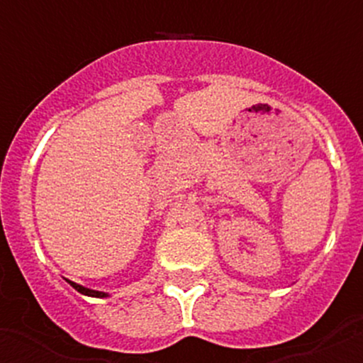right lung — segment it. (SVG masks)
Wrapping results in <instances>:
<instances>
[{"label":"right lung","mask_w":363,"mask_h":363,"mask_svg":"<svg viewBox=\"0 0 363 363\" xmlns=\"http://www.w3.org/2000/svg\"><path fill=\"white\" fill-rule=\"evenodd\" d=\"M67 281H69V284H70V285H72L74 289L78 291V293L85 294V296H92V298H107V296H108V293H104V291H94V289H86V287H83V285L76 284V281H70V280H67Z\"/></svg>","instance_id":"1"}]
</instances>
